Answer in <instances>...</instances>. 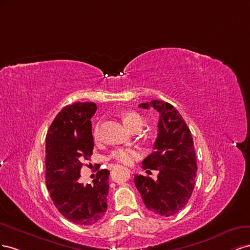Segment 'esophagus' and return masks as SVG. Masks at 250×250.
<instances>
[{
  "mask_svg": "<svg viewBox=\"0 0 250 250\" xmlns=\"http://www.w3.org/2000/svg\"><path fill=\"white\" fill-rule=\"evenodd\" d=\"M127 170V172H129V173H131V169H126Z\"/></svg>",
  "mask_w": 250,
  "mask_h": 250,
  "instance_id": "1",
  "label": "esophagus"
}]
</instances>
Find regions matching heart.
Wrapping results in <instances>:
<instances>
[{
    "instance_id": "b5f03b06",
    "label": "heart",
    "mask_w": 250,
    "mask_h": 250,
    "mask_svg": "<svg viewBox=\"0 0 250 250\" xmlns=\"http://www.w3.org/2000/svg\"><path fill=\"white\" fill-rule=\"evenodd\" d=\"M123 121H124V125L126 126V129L130 131H132L135 126L144 125L142 118L138 115V114L134 113V112L125 114V115L123 116ZM93 137H94L95 141H97L99 139V137H101L99 125H97L94 127ZM110 158L121 163V165L130 166V165H132L134 160L139 158V153L136 151V149H133V148H118V149H115V151L112 152V154L110 155Z\"/></svg>"
}]
</instances>
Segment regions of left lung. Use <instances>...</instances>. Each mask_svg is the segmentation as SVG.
<instances>
[{"label": "left lung", "instance_id": "left-lung-1", "mask_svg": "<svg viewBox=\"0 0 250 250\" xmlns=\"http://www.w3.org/2000/svg\"><path fill=\"white\" fill-rule=\"evenodd\" d=\"M139 106L154 108L159 113L154 152L142 161V168L158 170L159 175L156 181L137 175L134 182L148 210L170 217L187 205L195 188L197 162L194 141L188 125L170 104L155 99Z\"/></svg>", "mask_w": 250, "mask_h": 250}]
</instances>
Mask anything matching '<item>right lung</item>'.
I'll return each mask as SVG.
<instances>
[{"instance_id": "right-lung-1", "label": "right lung", "mask_w": 250, "mask_h": 250, "mask_svg": "<svg viewBox=\"0 0 250 250\" xmlns=\"http://www.w3.org/2000/svg\"><path fill=\"white\" fill-rule=\"evenodd\" d=\"M94 103L66 105L49 127L46 136V185L55 208L71 222L92 225L108 208V169L96 174L93 184L81 183L83 161L93 153L91 118Z\"/></svg>"}]
</instances>
